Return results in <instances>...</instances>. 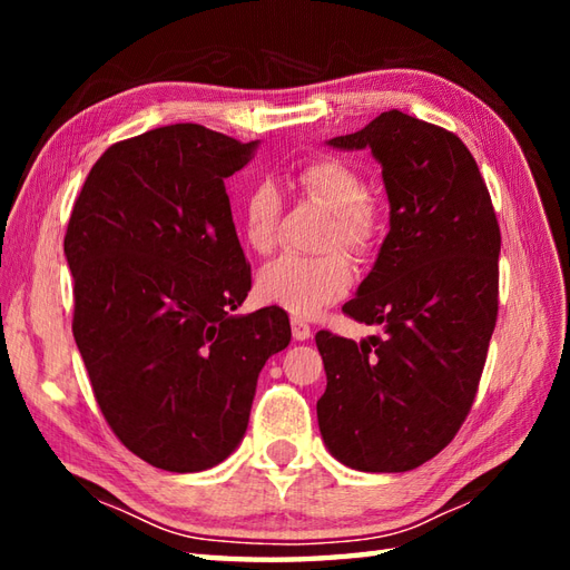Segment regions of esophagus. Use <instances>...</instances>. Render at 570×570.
I'll return each instance as SVG.
<instances>
[{
    "label": "esophagus",
    "mask_w": 570,
    "mask_h": 570,
    "mask_svg": "<svg viewBox=\"0 0 570 570\" xmlns=\"http://www.w3.org/2000/svg\"><path fill=\"white\" fill-rule=\"evenodd\" d=\"M292 333H294L296 341H308V337L313 335V328H311V325H308L304 318L294 316V318H292Z\"/></svg>",
    "instance_id": "obj_1"
}]
</instances>
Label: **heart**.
Instances as JSON below:
<instances>
[{"mask_svg":"<svg viewBox=\"0 0 570 570\" xmlns=\"http://www.w3.org/2000/svg\"><path fill=\"white\" fill-rule=\"evenodd\" d=\"M298 190L331 210L318 257L282 254L257 274V296L294 316H316L341 301L353 286V264L347 254L367 257L382 237L384 215L367 196V180L357 168L331 154H318L298 166ZM284 200L272 180H257L239 205V235L257 254H269L282 233Z\"/></svg>","mask_w":570,"mask_h":570,"instance_id":"b5f03b06","label":"heart"}]
</instances>
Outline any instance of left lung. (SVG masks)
Here are the masks:
<instances>
[{
	"mask_svg": "<svg viewBox=\"0 0 570 570\" xmlns=\"http://www.w3.org/2000/svg\"><path fill=\"white\" fill-rule=\"evenodd\" d=\"M337 149H372L390 235L343 313L382 325L370 341L316 335L325 386L318 426L347 468L406 472L439 455L475 402L500 306V225L460 137L399 110Z\"/></svg>",
	"mask_w": 570,
	"mask_h": 570,
	"instance_id": "left-lung-1",
	"label": "left lung"
}]
</instances>
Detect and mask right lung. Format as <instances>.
Segmentation results:
<instances>
[{
	"mask_svg": "<svg viewBox=\"0 0 570 570\" xmlns=\"http://www.w3.org/2000/svg\"><path fill=\"white\" fill-rule=\"evenodd\" d=\"M257 141L200 125L112 144L72 205L63 249L72 335L107 426L168 472H200L247 431L257 377L292 341L266 306L229 316L252 288L225 178Z\"/></svg>",
	"mask_w": 570,
	"mask_h": 570,
	"instance_id": "1",
	"label": "right lung"
}]
</instances>
